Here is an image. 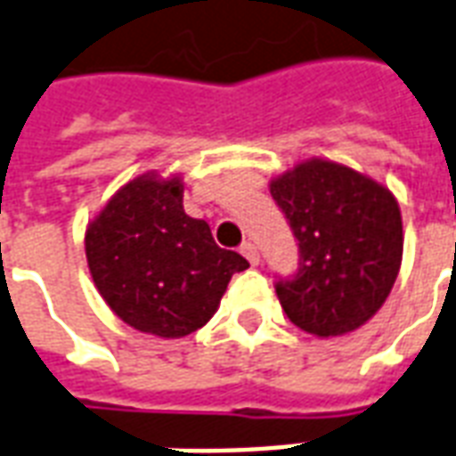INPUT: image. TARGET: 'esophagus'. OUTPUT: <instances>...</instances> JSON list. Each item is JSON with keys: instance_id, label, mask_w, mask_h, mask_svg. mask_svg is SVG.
I'll return each instance as SVG.
<instances>
[{"instance_id": "esophagus-1", "label": "esophagus", "mask_w": 456, "mask_h": 456, "mask_svg": "<svg viewBox=\"0 0 456 456\" xmlns=\"http://www.w3.org/2000/svg\"><path fill=\"white\" fill-rule=\"evenodd\" d=\"M239 251H241V256H244L246 261L251 263V265H258V258H261V256H258V248H256V244H251V241H244Z\"/></svg>"}]
</instances>
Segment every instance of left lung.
<instances>
[{"label": "left lung", "mask_w": 456, "mask_h": 456, "mask_svg": "<svg viewBox=\"0 0 456 456\" xmlns=\"http://www.w3.org/2000/svg\"><path fill=\"white\" fill-rule=\"evenodd\" d=\"M271 195L299 248L297 271L275 280L288 319L322 338L355 331L399 275V202L372 178L322 159L275 178Z\"/></svg>", "instance_id": "obj_1"}]
</instances>
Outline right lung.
<instances>
[{
  "instance_id": "add662e5",
  "label": "right lung",
  "mask_w": 456,
  "mask_h": 456,
  "mask_svg": "<svg viewBox=\"0 0 456 456\" xmlns=\"http://www.w3.org/2000/svg\"><path fill=\"white\" fill-rule=\"evenodd\" d=\"M86 261L106 305L159 338L198 331L217 312L234 273L248 268L219 248L208 222L183 212V183L140 176L123 185L86 229Z\"/></svg>"
}]
</instances>
